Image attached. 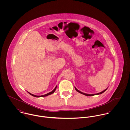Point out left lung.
I'll use <instances>...</instances> for the list:
<instances>
[{
  "instance_id": "left-lung-1",
  "label": "left lung",
  "mask_w": 130,
  "mask_h": 130,
  "mask_svg": "<svg viewBox=\"0 0 130 130\" xmlns=\"http://www.w3.org/2000/svg\"><path fill=\"white\" fill-rule=\"evenodd\" d=\"M74 88H75V90L77 92H78V93H82V94H84V95H87V96H92V95H98V94H102V93H104V92H105L106 90H107V89H105V90H104L103 91H102V92H100V93H94V94H88V93H83V92H80V91H78L75 87H74Z\"/></svg>"
}]
</instances>
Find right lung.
Returning a JSON list of instances; mask_svg holds the SVG:
<instances>
[{
    "label": "right lung",
    "mask_w": 130,
    "mask_h": 130,
    "mask_svg": "<svg viewBox=\"0 0 130 130\" xmlns=\"http://www.w3.org/2000/svg\"><path fill=\"white\" fill-rule=\"evenodd\" d=\"M56 87L57 86H56V87H55V88L52 91V92H50V93H46V94H44V95H35V94H31V93H29V92H28V93H29V94H30V95H32V96H35V97H37V98H39V97H43V96H47V95H50V94H52V93H54L55 92V91H56Z\"/></svg>",
    "instance_id": "1"
}]
</instances>
